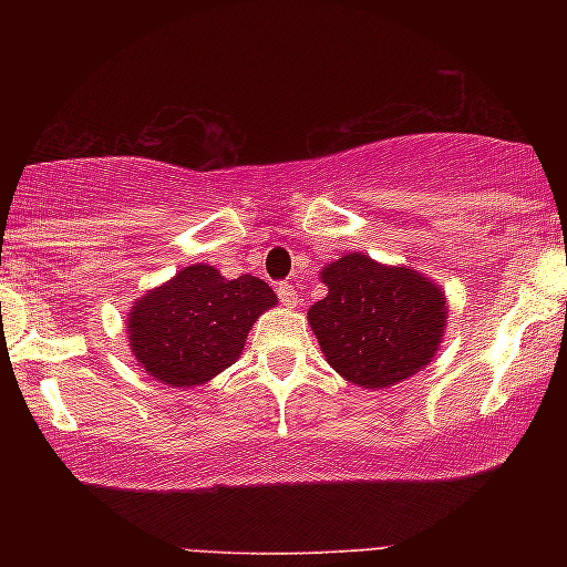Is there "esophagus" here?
Here are the masks:
<instances>
[{
    "instance_id": "1",
    "label": "esophagus",
    "mask_w": 567,
    "mask_h": 567,
    "mask_svg": "<svg viewBox=\"0 0 567 567\" xmlns=\"http://www.w3.org/2000/svg\"><path fill=\"white\" fill-rule=\"evenodd\" d=\"M278 299H281L286 307H297L299 305V293L289 281L278 284Z\"/></svg>"
}]
</instances>
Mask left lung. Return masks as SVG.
Returning a JSON list of instances; mask_svg holds the SVG:
<instances>
[{
  "label": "left lung",
  "mask_w": 567,
  "mask_h": 567,
  "mask_svg": "<svg viewBox=\"0 0 567 567\" xmlns=\"http://www.w3.org/2000/svg\"><path fill=\"white\" fill-rule=\"evenodd\" d=\"M320 278L328 297L309 309V328L340 377L363 390H384L429 367L446 328L439 284L363 252L330 262Z\"/></svg>",
  "instance_id": "obj_1"
}]
</instances>
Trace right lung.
I'll list each match as a JSON object with an SVG mask.
<instances>
[{
    "mask_svg": "<svg viewBox=\"0 0 567 567\" xmlns=\"http://www.w3.org/2000/svg\"><path fill=\"white\" fill-rule=\"evenodd\" d=\"M276 301L250 274L229 281L206 262L188 266L134 301L131 353L157 382L181 390L206 384L239 359L252 322Z\"/></svg>",
    "mask_w": 567,
    "mask_h": 567,
    "instance_id": "right-lung-1",
    "label": "right lung"
}]
</instances>
